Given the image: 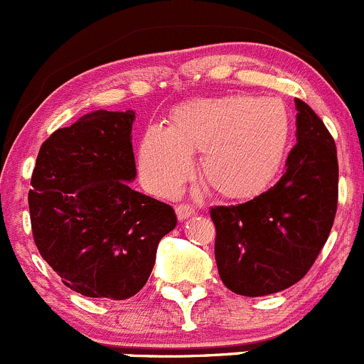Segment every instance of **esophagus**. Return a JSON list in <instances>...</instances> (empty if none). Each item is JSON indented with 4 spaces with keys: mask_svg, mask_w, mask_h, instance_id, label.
I'll list each match as a JSON object with an SVG mask.
<instances>
[{
    "mask_svg": "<svg viewBox=\"0 0 364 364\" xmlns=\"http://www.w3.org/2000/svg\"><path fill=\"white\" fill-rule=\"evenodd\" d=\"M175 212H177L178 220H186L193 215L194 208L191 207V205H177V207H175Z\"/></svg>",
    "mask_w": 364,
    "mask_h": 364,
    "instance_id": "1",
    "label": "esophagus"
}]
</instances>
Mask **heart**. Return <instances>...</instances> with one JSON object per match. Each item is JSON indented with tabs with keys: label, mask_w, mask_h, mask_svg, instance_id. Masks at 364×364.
Masks as SVG:
<instances>
[{
	"label": "heart",
	"mask_w": 364,
	"mask_h": 364,
	"mask_svg": "<svg viewBox=\"0 0 364 364\" xmlns=\"http://www.w3.org/2000/svg\"><path fill=\"white\" fill-rule=\"evenodd\" d=\"M286 105L275 98L220 96L194 100L171 114V127L151 126L140 145V173L161 196L181 189L201 152L200 175L233 200L261 194L279 173L289 145Z\"/></svg>",
	"instance_id": "heart-1"
}]
</instances>
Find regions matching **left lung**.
Listing matches in <instances>:
<instances>
[{"instance_id":"1","label":"left lung","mask_w":364,"mask_h":364,"mask_svg":"<svg viewBox=\"0 0 364 364\" xmlns=\"http://www.w3.org/2000/svg\"><path fill=\"white\" fill-rule=\"evenodd\" d=\"M294 105L298 141L280 181L247 203L210 208L217 269L224 286L237 294H273L301 280L335 220V140L305 101L296 98Z\"/></svg>"}]
</instances>
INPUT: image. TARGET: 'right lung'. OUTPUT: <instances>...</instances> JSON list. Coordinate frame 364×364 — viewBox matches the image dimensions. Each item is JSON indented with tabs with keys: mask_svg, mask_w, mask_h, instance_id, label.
Returning <instances> with one entry per match:
<instances>
[{
	"mask_svg": "<svg viewBox=\"0 0 364 364\" xmlns=\"http://www.w3.org/2000/svg\"><path fill=\"white\" fill-rule=\"evenodd\" d=\"M134 112L96 110L40 147L29 191L40 254L87 298L127 299L151 277L159 240L177 226L170 205L133 191Z\"/></svg>",
	"mask_w": 364,
	"mask_h": 364,
	"instance_id": "add662e5",
	"label": "right lung"
}]
</instances>
